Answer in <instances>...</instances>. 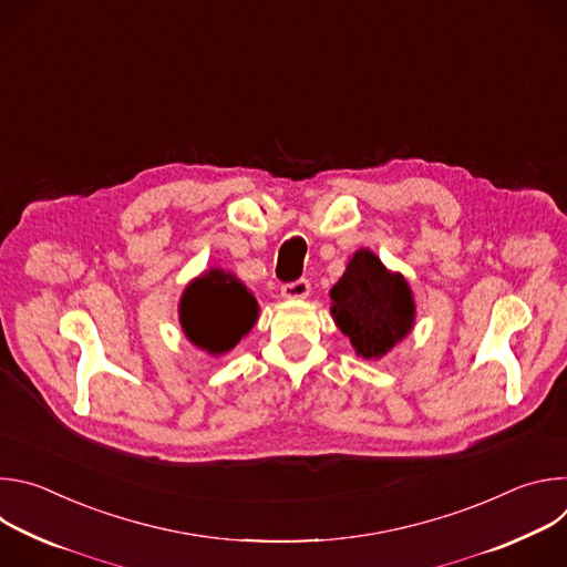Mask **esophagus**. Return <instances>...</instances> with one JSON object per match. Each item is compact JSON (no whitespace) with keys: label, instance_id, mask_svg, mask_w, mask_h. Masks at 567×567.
Here are the masks:
<instances>
[{"label":"esophagus","instance_id":"1","mask_svg":"<svg viewBox=\"0 0 567 567\" xmlns=\"http://www.w3.org/2000/svg\"><path fill=\"white\" fill-rule=\"evenodd\" d=\"M309 291H311V285H309L307 278H298V280H293V282H285V285L280 287L282 298H289V300L307 298Z\"/></svg>","mask_w":567,"mask_h":567}]
</instances>
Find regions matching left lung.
Returning <instances> with one entry per match:
<instances>
[{"label": "left lung", "mask_w": 567, "mask_h": 567, "mask_svg": "<svg viewBox=\"0 0 567 567\" xmlns=\"http://www.w3.org/2000/svg\"><path fill=\"white\" fill-rule=\"evenodd\" d=\"M330 296L334 320L363 359L383 357L413 328L415 302L409 282L390 274L368 249L354 254Z\"/></svg>", "instance_id": "8db88e82"}]
</instances>
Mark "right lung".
I'll list each match as a JSON object with an SVG mask.
<instances>
[{
    "instance_id": "1",
    "label": "right lung",
    "mask_w": 567,
    "mask_h": 567,
    "mask_svg": "<svg viewBox=\"0 0 567 567\" xmlns=\"http://www.w3.org/2000/svg\"><path fill=\"white\" fill-rule=\"evenodd\" d=\"M258 318V302L224 271L197 278L182 298V328L186 337L210 354L228 352Z\"/></svg>"
}]
</instances>
